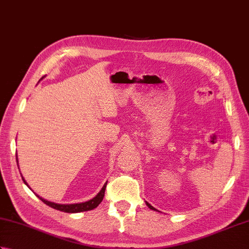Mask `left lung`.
Segmentation results:
<instances>
[{
  "instance_id": "obj_1",
  "label": "left lung",
  "mask_w": 249,
  "mask_h": 249,
  "mask_svg": "<svg viewBox=\"0 0 249 249\" xmlns=\"http://www.w3.org/2000/svg\"><path fill=\"white\" fill-rule=\"evenodd\" d=\"M145 203H146V205H147V206H149V208H150L151 210H154V211H157V210H156L155 208H153V206H152V205H151V204H150L149 202H146V201H145Z\"/></svg>"
}]
</instances>
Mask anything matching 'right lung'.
Instances as JSON below:
<instances>
[{
	"label": "right lung",
	"mask_w": 249,
	"mask_h": 249,
	"mask_svg": "<svg viewBox=\"0 0 249 249\" xmlns=\"http://www.w3.org/2000/svg\"><path fill=\"white\" fill-rule=\"evenodd\" d=\"M44 78V77H43ZM41 78V79H43ZM40 79V80H41ZM16 160H17V165H18V156L16 155ZM22 177V176H21ZM22 179L24 184L26 185V186L30 187L28 183L25 182V179L23 178L22 177ZM106 186H107V183H106L102 190L96 195V197H94L93 199L87 201V202H81V203H72V204H59V203H54V202H50V201L48 200H45L41 197H39L38 195H36L37 197H38L43 202L47 205H49L50 208L52 209H55V210H59V211H62V212H65V213H79V212H86V211H91L95 208H97L98 204L102 202L103 199H104V196H105V190H106Z\"/></svg>",
	"instance_id": "add662e5"
}]
</instances>
